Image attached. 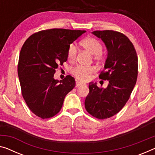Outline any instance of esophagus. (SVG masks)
Instances as JSON below:
<instances>
[{
	"mask_svg": "<svg viewBox=\"0 0 155 155\" xmlns=\"http://www.w3.org/2000/svg\"><path fill=\"white\" fill-rule=\"evenodd\" d=\"M84 84H85L84 83L79 82V81H76V82H75V87H80V86H81V85H84Z\"/></svg>",
	"mask_w": 155,
	"mask_h": 155,
	"instance_id": "esophagus-1",
	"label": "esophagus"
}]
</instances>
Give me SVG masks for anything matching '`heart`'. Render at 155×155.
<instances>
[{"instance_id":"obj_1","label":"heart","mask_w":155,"mask_h":155,"mask_svg":"<svg viewBox=\"0 0 155 155\" xmlns=\"http://www.w3.org/2000/svg\"><path fill=\"white\" fill-rule=\"evenodd\" d=\"M80 45L91 54H94V59L96 61H101L104 60V55L102 53V44L101 42L96 38L89 37L82 40L80 42ZM78 50L74 44H71L68 46L67 51L68 59L70 61L75 60L77 56ZM96 71L94 66H77L72 69V73L78 79L81 80H87L89 79L90 75Z\"/></svg>"}]
</instances>
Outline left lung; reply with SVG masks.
I'll list each match as a JSON object with an SVG mask.
<instances>
[{
	"label": "left lung",
	"instance_id": "left-lung-1",
	"mask_svg": "<svg viewBox=\"0 0 155 155\" xmlns=\"http://www.w3.org/2000/svg\"><path fill=\"white\" fill-rule=\"evenodd\" d=\"M92 34L102 39L107 58L100 79L109 80L106 89L90 82L84 106L91 116L99 119L118 113L129 100L138 75V58L134 45L123 33L114 30H96Z\"/></svg>",
	"mask_w": 155,
	"mask_h": 155
}]
</instances>
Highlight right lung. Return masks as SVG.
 Wrapping results in <instances>:
<instances>
[{"label":"right lung","mask_w":155,"mask_h":155,"mask_svg":"<svg viewBox=\"0 0 155 155\" xmlns=\"http://www.w3.org/2000/svg\"><path fill=\"white\" fill-rule=\"evenodd\" d=\"M85 30L54 28L28 37L21 48L18 75L21 92L32 112L43 119L55 116L64 97L75 86L74 78L54 80L55 69L67 60L71 44Z\"/></svg>","instance_id":"obj_1"}]
</instances>
